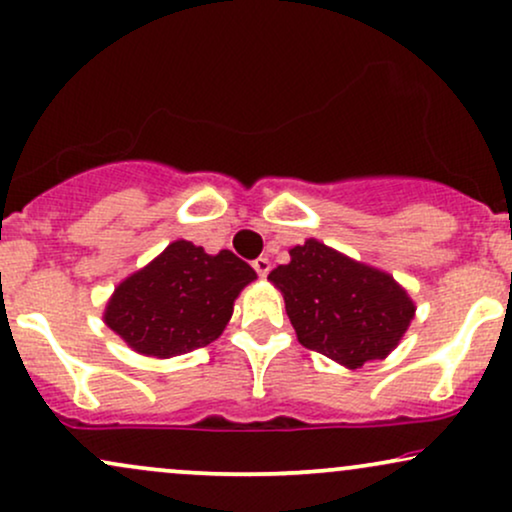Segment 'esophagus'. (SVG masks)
<instances>
[{"instance_id": "34e87169", "label": "esophagus", "mask_w": 512, "mask_h": 512, "mask_svg": "<svg viewBox=\"0 0 512 512\" xmlns=\"http://www.w3.org/2000/svg\"><path fill=\"white\" fill-rule=\"evenodd\" d=\"M252 269H255L257 276H262V279H264V276L269 274V269H272V262H269L267 257H257V260L252 262Z\"/></svg>"}]
</instances>
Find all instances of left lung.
<instances>
[{"instance_id": "1", "label": "left lung", "mask_w": 512, "mask_h": 512, "mask_svg": "<svg viewBox=\"0 0 512 512\" xmlns=\"http://www.w3.org/2000/svg\"><path fill=\"white\" fill-rule=\"evenodd\" d=\"M291 262L267 276L286 303L295 336L338 365L384 360L415 317V303L391 274L343 255L317 238L288 250Z\"/></svg>"}]
</instances>
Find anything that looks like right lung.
<instances>
[{"label": "right lung", "instance_id": "1", "mask_svg": "<svg viewBox=\"0 0 512 512\" xmlns=\"http://www.w3.org/2000/svg\"><path fill=\"white\" fill-rule=\"evenodd\" d=\"M255 279L231 250L207 255L178 238L114 288L102 319L135 353L166 360L217 341L240 291Z\"/></svg>", "mask_w": 512, "mask_h": 512}]
</instances>
